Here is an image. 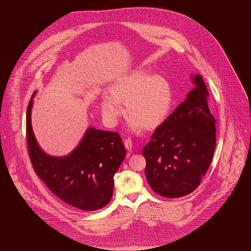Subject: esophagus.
<instances>
[{"mask_svg": "<svg viewBox=\"0 0 251 251\" xmlns=\"http://www.w3.org/2000/svg\"><path fill=\"white\" fill-rule=\"evenodd\" d=\"M124 145H125V148L128 150V151H131V149H132V142H131V138H126L125 140H124Z\"/></svg>", "mask_w": 251, "mask_h": 251, "instance_id": "1", "label": "esophagus"}]
</instances>
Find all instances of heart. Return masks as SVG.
Wrapping results in <instances>:
<instances>
[{"instance_id": "obj_1", "label": "heart", "mask_w": 251, "mask_h": 251, "mask_svg": "<svg viewBox=\"0 0 251 251\" xmlns=\"http://www.w3.org/2000/svg\"><path fill=\"white\" fill-rule=\"evenodd\" d=\"M108 95L100 102L103 118L115 125L124 113L125 104L131 127L139 130L155 129L167 119L173 102V95L167 79L136 69L108 87Z\"/></svg>"}]
</instances>
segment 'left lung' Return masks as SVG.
Here are the masks:
<instances>
[{
    "label": "left lung",
    "instance_id": "8db88e82",
    "mask_svg": "<svg viewBox=\"0 0 251 251\" xmlns=\"http://www.w3.org/2000/svg\"><path fill=\"white\" fill-rule=\"evenodd\" d=\"M185 100L153 132L142 151L146 178L151 189L168 199L198 188L211 165L215 149V121L208 106L201 75Z\"/></svg>",
    "mask_w": 251,
    "mask_h": 251
}]
</instances>
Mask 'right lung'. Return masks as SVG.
I'll use <instances>...</instances> for the list:
<instances>
[{
	"label": "right lung",
	"mask_w": 251,
	"mask_h": 251,
	"mask_svg": "<svg viewBox=\"0 0 251 251\" xmlns=\"http://www.w3.org/2000/svg\"><path fill=\"white\" fill-rule=\"evenodd\" d=\"M32 99L26 114V137L37 176L57 198L73 207L95 211L106 206L113 196L114 175L126 155L120 134L88 128L71 154L48 155L39 148L32 130Z\"/></svg>",
	"instance_id": "obj_1"
}]
</instances>
